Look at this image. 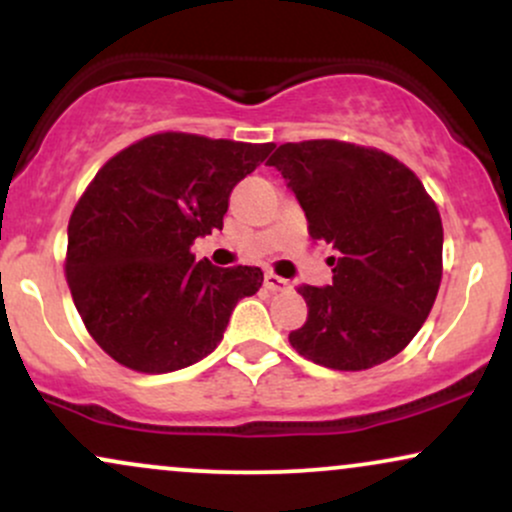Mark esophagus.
Returning a JSON list of instances; mask_svg holds the SVG:
<instances>
[{
    "mask_svg": "<svg viewBox=\"0 0 512 512\" xmlns=\"http://www.w3.org/2000/svg\"><path fill=\"white\" fill-rule=\"evenodd\" d=\"M264 286H267L269 291H286V289H291V284L286 279H281V276H276V274H272V272H267L264 274Z\"/></svg>",
    "mask_w": 512,
    "mask_h": 512,
    "instance_id": "obj_1",
    "label": "esophagus"
}]
</instances>
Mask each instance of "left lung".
I'll return each mask as SVG.
<instances>
[{
	"label": "left lung",
	"instance_id": "8db88e82",
	"mask_svg": "<svg viewBox=\"0 0 512 512\" xmlns=\"http://www.w3.org/2000/svg\"><path fill=\"white\" fill-rule=\"evenodd\" d=\"M332 245L330 286H298L308 320L289 334L298 354L334 370L390 361L421 330L443 276V223L411 170L385 151L313 139L269 156Z\"/></svg>",
	"mask_w": 512,
	"mask_h": 512
}]
</instances>
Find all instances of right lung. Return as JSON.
<instances>
[{
	"label": "right lung",
	"instance_id": "right-lung-1",
	"mask_svg": "<svg viewBox=\"0 0 512 512\" xmlns=\"http://www.w3.org/2000/svg\"><path fill=\"white\" fill-rule=\"evenodd\" d=\"M274 144L163 132L98 170L67 228V284L88 334L139 373L202 361L223 339L260 267L195 260V238L223 228L228 197Z\"/></svg>",
	"mask_w": 512,
	"mask_h": 512
}]
</instances>
